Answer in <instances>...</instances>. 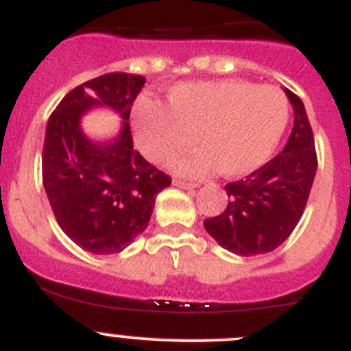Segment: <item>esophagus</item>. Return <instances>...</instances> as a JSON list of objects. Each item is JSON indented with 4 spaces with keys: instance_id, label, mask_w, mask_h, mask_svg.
<instances>
[{
    "instance_id": "esophagus-1",
    "label": "esophagus",
    "mask_w": 351,
    "mask_h": 351,
    "mask_svg": "<svg viewBox=\"0 0 351 351\" xmlns=\"http://www.w3.org/2000/svg\"><path fill=\"white\" fill-rule=\"evenodd\" d=\"M173 186H179V188H182V190H191V188H195L197 184H193V182L181 181V179H173Z\"/></svg>"
}]
</instances>
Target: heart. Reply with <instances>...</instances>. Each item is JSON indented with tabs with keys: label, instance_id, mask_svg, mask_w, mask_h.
I'll return each instance as SVG.
<instances>
[{
	"label": "heart",
	"instance_id": "heart-1",
	"mask_svg": "<svg viewBox=\"0 0 351 351\" xmlns=\"http://www.w3.org/2000/svg\"><path fill=\"white\" fill-rule=\"evenodd\" d=\"M169 107L141 98L132 112L138 149L163 163L195 142L202 145L172 161L182 176L200 178L218 169L239 178L262 167L287 132L290 104L280 88L241 79L182 82L170 88Z\"/></svg>",
	"mask_w": 351,
	"mask_h": 351
}]
</instances>
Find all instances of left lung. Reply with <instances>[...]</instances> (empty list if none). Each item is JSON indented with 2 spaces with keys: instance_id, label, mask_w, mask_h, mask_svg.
Returning <instances> with one entry per match:
<instances>
[{
  "instance_id": "8db88e82",
  "label": "left lung",
  "mask_w": 351,
  "mask_h": 351,
  "mask_svg": "<svg viewBox=\"0 0 351 351\" xmlns=\"http://www.w3.org/2000/svg\"><path fill=\"white\" fill-rule=\"evenodd\" d=\"M293 107V128L280 154L258 170L225 186L228 202L204 219L216 243L235 255H262L283 244L302 216L315 181L316 151L302 100L285 89Z\"/></svg>"
}]
</instances>
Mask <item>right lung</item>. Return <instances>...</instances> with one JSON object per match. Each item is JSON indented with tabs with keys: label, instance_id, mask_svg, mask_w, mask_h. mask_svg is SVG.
<instances>
[{
	"label": "right lung",
	"instance_id": "add662e5",
	"mask_svg": "<svg viewBox=\"0 0 351 351\" xmlns=\"http://www.w3.org/2000/svg\"><path fill=\"white\" fill-rule=\"evenodd\" d=\"M142 75L105 73L71 89L51 114L42 154L43 188L61 230L95 255L125 250L147 228L156 195L172 179L133 149L130 112L144 88ZM112 108L121 133L96 143L80 128L82 113Z\"/></svg>",
	"mask_w": 351,
	"mask_h": 351
}]
</instances>
